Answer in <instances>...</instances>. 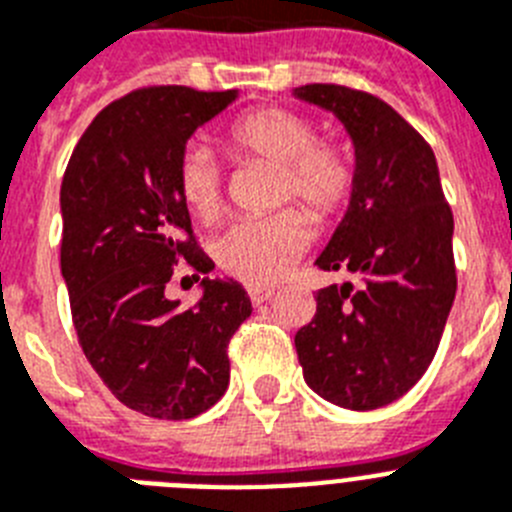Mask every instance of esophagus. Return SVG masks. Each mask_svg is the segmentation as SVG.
Returning <instances> with one entry per match:
<instances>
[{"instance_id": "34e87169", "label": "esophagus", "mask_w": 512, "mask_h": 512, "mask_svg": "<svg viewBox=\"0 0 512 512\" xmlns=\"http://www.w3.org/2000/svg\"><path fill=\"white\" fill-rule=\"evenodd\" d=\"M248 297H251L253 305H264L266 300L274 297V289L271 287H248Z\"/></svg>"}]
</instances>
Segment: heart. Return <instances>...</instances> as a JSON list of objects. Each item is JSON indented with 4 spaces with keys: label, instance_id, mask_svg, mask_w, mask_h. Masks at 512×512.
Instances as JSON below:
<instances>
[{
    "label": "heart",
    "instance_id": "b5f03b06",
    "mask_svg": "<svg viewBox=\"0 0 512 512\" xmlns=\"http://www.w3.org/2000/svg\"><path fill=\"white\" fill-rule=\"evenodd\" d=\"M225 143L238 156H256L279 164L277 200L307 207L315 220L333 217L354 192L356 166L346 146L318 140L310 117L282 107H261L230 122ZM176 187L184 205L200 220H215L223 207V169L205 146H189L176 164ZM310 246V228L302 212L282 210L264 217H243L230 225L215 253L228 274L264 287L289 271Z\"/></svg>",
    "mask_w": 512,
    "mask_h": 512
}]
</instances>
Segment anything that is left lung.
<instances>
[{
	"mask_svg": "<svg viewBox=\"0 0 512 512\" xmlns=\"http://www.w3.org/2000/svg\"><path fill=\"white\" fill-rule=\"evenodd\" d=\"M292 97L341 122L356 166L346 212L315 259L356 287L315 292L297 359L323 400L377 410L400 400L436 356L456 297L454 215L431 146L390 104L336 84H305Z\"/></svg>",
	"mask_w": 512,
	"mask_h": 512,
	"instance_id": "left-lung-1",
	"label": "left lung"
}]
</instances>
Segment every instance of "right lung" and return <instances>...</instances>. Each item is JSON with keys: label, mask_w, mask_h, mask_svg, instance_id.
Segmentation results:
<instances>
[{"label": "right lung", "mask_w": 512, "mask_h": 512, "mask_svg": "<svg viewBox=\"0 0 512 512\" xmlns=\"http://www.w3.org/2000/svg\"><path fill=\"white\" fill-rule=\"evenodd\" d=\"M235 99L238 89L128 94L94 117L63 176L61 277L76 336L112 395L151 418H194L225 395L228 341L253 310L233 279H202L189 310L166 297L179 259L212 269L187 238L176 164L194 130Z\"/></svg>", "instance_id": "right-lung-1"}]
</instances>
